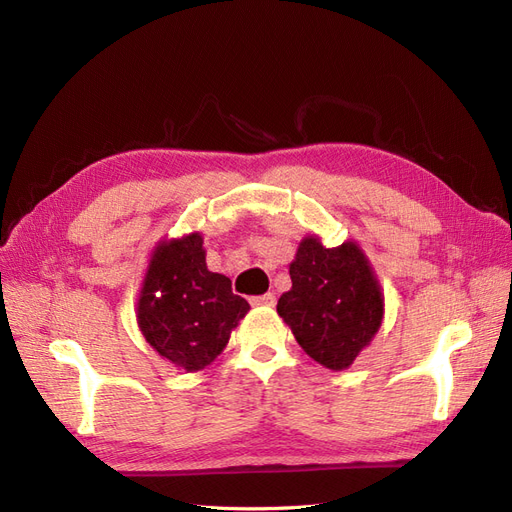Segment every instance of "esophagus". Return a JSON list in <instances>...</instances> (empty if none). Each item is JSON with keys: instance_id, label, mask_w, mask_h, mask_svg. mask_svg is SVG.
I'll list each match as a JSON object with an SVG mask.
<instances>
[{"instance_id": "1", "label": "esophagus", "mask_w": 512, "mask_h": 512, "mask_svg": "<svg viewBox=\"0 0 512 512\" xmlns=\"http://www.w3.org/2000/svg\"><path fill=\"white\" fill-rule=\"evenodd\" d=\"M252 305L273 307V305H275V294H273V292H267V294H260V297H252Z\"/></svg>"}]
</instances>
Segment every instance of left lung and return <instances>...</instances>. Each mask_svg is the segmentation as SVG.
<instances>
[{
	"instance_id": "obj_1",
	"label": "left lung",
	"mask_w": 512,
	"mask_h": 512,
	"mask_svg": "<svg viewBox=\"0 0 512 512\" xmlns=\"http://www.w3.org/2000/svg\"><path fill=\"white\" fill-rule=\"evenodd\" d=\"M290 280L277 314L299 346L324 367H350L382 322V292L367 258L354 243L327 250L318 239H303Z\"/></svg>"
}]
</instances>
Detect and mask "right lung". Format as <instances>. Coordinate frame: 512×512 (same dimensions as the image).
<instances>
[{"instance_id": "obj_1", "label": "right lung", "mask_w": 512, "mask_h": 512, "mask_svg": "<svg viewBox=\"0 0 512 512\" xmlns=\"http://www.w3.org/2000/svg\"><path fill=\"white\" fill-rule=\"evenodd\" d=\"M247 309L250 303L232 292L228 277L207 269L203 237L190 235L153 254L138 301V327L164 359L196 371L224 350Z\"/></svg>"}]
</instances>
